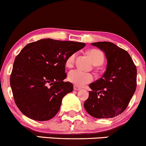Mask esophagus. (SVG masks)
Segmentation results:
<instances>
[{"instance_id":"obj_1","label":"esophagus","mask_w":146,"mask_h":146,"mask_svg":"<svg viewBox=\"0 0 146 146\" xmlns=\"http://www.w3.org/2000/svg\"><path fill=\"white\" fill-rule=\"evenodd\" d=\"M73 88H74L75 90H81V88H80V87L78 86H76V85H75V86H73Z\"/></svg>"}]
</instances>
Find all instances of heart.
<instances>
[{"label":"heart","instance_id":"b5f03b06","mask_svg":"<svg viewBox=\"0 0 146 146\" xmlns=\"http://www.w3.org/2000/svg\"><path fill=\"white\" fill-rule=\"evenodd\" d=\"M88 55L95 65H101L104 62V58L102 51L98 49H92L88 51ZM75 54L71 55L66 60V66L67 67L73 66L75 62ZM68 80L76 86H84L93 81V76L90 73L82 71V70L74 69L68 73Z\"/></svg>","mask_w":146,"mask_h":146}]
</instances>
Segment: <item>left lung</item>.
<instances>
[{"label":"left lung","instance_id":"left-lung-1","mask_svg":"<svg viewBox=\"0 0 146 146\" xmlns=\"http://www.w3.org/2000/svg\"><path fill=\"white\" fill-rule=\"evenodd\" d=\"M101 49L107 60L102 78L91 83L86 112L99 119L113 118L125 110L137 88V68L126 51L110 42L91 43Z\"/></svg>","mask_w":146,"mask_h":146}]
</instances>
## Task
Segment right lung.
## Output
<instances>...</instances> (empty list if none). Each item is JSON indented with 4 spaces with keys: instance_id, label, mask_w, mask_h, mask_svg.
Masks as SVG:
<instances>
[{
    "instance_id": "1",
    "label": "right lung",
    "mask_w": 146,
    "mask_h": 146,
    "mask_svg": "<svg viewBox=\"0 0 146 146\" xmlns=\"http://www.w3.org/2000/svg\"><path fill=\"white\" fill-rule=\"evenodd\" d=\"M85 43L42 39L27 44L16 56L10 77L14 101L23 115L47 121L58 113L62 98L73 90L64 82L66 60Z\"/></svg>"
}]
</instances>
